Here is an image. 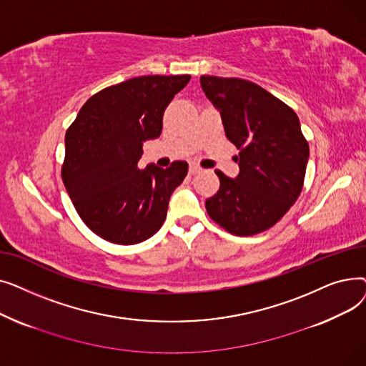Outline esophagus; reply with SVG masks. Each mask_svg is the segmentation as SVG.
<instances>
[{
  "mask_svg": "<svg viewBox=\"0 0 366 366\" xmlns=\"http://www.w3.org/2000/svg\"><path fill=\"white\" fill-rule=\"evenodd\" d=\"M188 172H189V175H197V173L202 172V167H199V166H196V164H189Z\"/></svg>",
  "mask_w": 366,
  "mask_h": 366,
  "instance_id": "1",
  "label": "esophagus"
}]
</instances>
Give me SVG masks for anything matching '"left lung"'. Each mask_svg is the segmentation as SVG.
I'll use <instances>...</instances> for the list:
<instances>
[{
    "label": "left lung",
    "instance_id": "obj_1",
    "mask_svg": "<svg viewBox=\"0 0 366 366\" xmlns=\"http://www.w3.org/2000/svg\"><path fill=\"white\" fill-rule=\"evenodd\" d=\"M200 83L221 114L228 141L240 151L234 179L217 170L221 185L206 200L207 214L234 236L262 233L301 194L310 149L298 115L252 81L202 75Z\"/></svg>",
    "mask_w": 366,
    "mask_h": 366
}]
</instances>
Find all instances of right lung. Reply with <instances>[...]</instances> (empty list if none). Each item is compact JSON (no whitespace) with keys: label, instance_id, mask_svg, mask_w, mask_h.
I'll list each match as a JSON object with an SVG mask.
<instances>
[{"label":"right lung","instance_id":"add662e5","mask_svg":"<svg viewBox=\"0 0 366 366\" xmlns=\"http://www.w3.org/2000/svg\"><path fill=\"white\" fill-rule=\"evenodd\" d=\"M189 75H142L109 86L81 107L65 134L62 181L83 222L117 244H137L162 228L187 162L138 167L142 145L160 137L163 114Z\"/></svg>","mask_w":366,"mask_h":366}]
</instances>
